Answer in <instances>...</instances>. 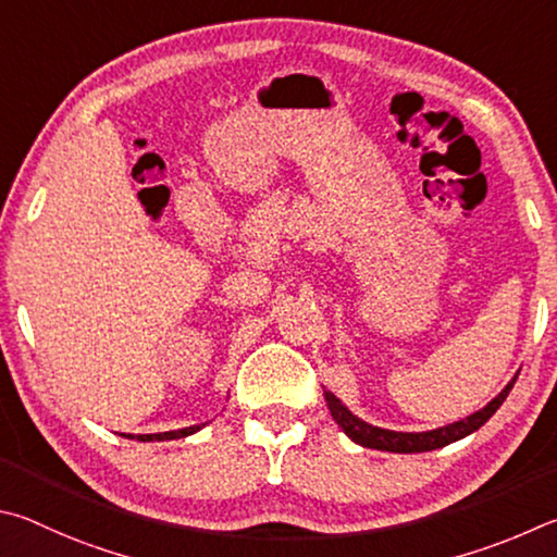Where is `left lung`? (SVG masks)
I'll return each instance as SVG.
<instances>
[{
  "label": "left lung",
  "instance_id": "8db88e82",
  "mask_svg": "<svg viewBox=\"0 0 557 557\" xmlns=\"http://www.w3.org/2000/svg\"><path fill=\"white\" fill-rule=\"evenodd\" d=\"M519 376V374H516ZM516 376L511 379L509 384L502 388L499 396H494L490 404L480 411L462 418V421H455L450 425H443V428H435V431H425V433H401V431H386V428H376L372 423L362 421V418H357L349 408L339 401V398L333 392H325V401L330 413H333L335 423L343 428L345 435L349 441H355L357 445L362 447H372V450H384V453H431L437 450V447H445L455 441H462L474 431H480V428L490 421V418L499 411V406L506 401V396L516 384Z\"/></svg>",
  "mask_w": 557,
  "mask_h": 557
}]
</instances>
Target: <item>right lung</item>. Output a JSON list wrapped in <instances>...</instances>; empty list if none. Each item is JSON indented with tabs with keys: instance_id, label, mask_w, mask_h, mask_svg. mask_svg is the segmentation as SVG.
I'll use <instances>...</instances> for the list:
<instances>
[{
	"instance_id": "add662e5",
	"label": "right lung",
	"mask_w": 557,
	"mask_h": 557,
	"mask_svg": "<svg viewBox=\"0 0 557 557\" xmlns=\"http://www.w3.org/2000/svg\"><path fill=\"white\" fill-rule=\"evenodd\" d=\"M200 428H205V423H200V425H190V428H181V431H169V433L136 435V441H141V443H151V441H175V437H188V435H193V433H198ZM124 437H134V435H124Z\"/></svg>"
}]
</instances>
